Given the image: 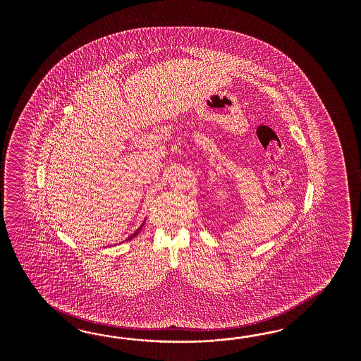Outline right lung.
Here are the masks:
<instances>
[{
    "instance_id": "add662e5",
    "label": "right lung",
    "mask_w": 361,
    "mask_h": 361,
    "mask_svg": "<svg viewBox=\"0 0 361 361\" xmlns=\"http://www.w3.org/2000/svg\"><path fill=\"white\" fill-rule=\"evenodd\" d=\"M144 222H145V221H144ZM144 222H142V226H140V228H139V229L136 230V231H135V233H133V234H131V235H130V237H128V238H127V240H132V238H135V237H136V235H137V234H139V233H140V230H142V225H144Z\"/></svg>"
}]
</instances>
